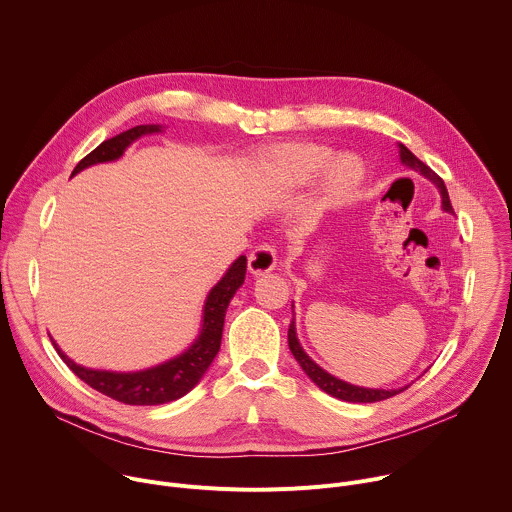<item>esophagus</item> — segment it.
Here are the masks:
<instances>
[{"instance_id": "1", "label": "esophagus", "mask_w": 512, "mask_h": 512, "mask_svg": "<svg viewBox=\"0 0 512 512\" xmlns=\"http://www.w3.org/2000/svg\"><path fill=\"white\" fill-rule=\"evenodd\" d=\"M275 265H277L275 249H273L269 243H263V245L255 247L253 253L249 255V271H251L255 277L273 271Z\"/></svg>"}]
</instances>
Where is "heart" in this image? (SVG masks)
Masks as SVG:
<instances>
[{"mask_svg":"<svg viewBox=\"0 0 512 512\" xmlns=\"http://www.w3.org/2000/svg\"><path fill=\"white\" fill-rule=\"evenodd\" d=\"M332 150L314 141L277 143L257 152L255 162L261 174L275 186L298 188L314 180L325 166L326 192L334 200L350 198L364 180V168L354 156H340L332 163Z\"/></svg>","mask_w":512,"mask_h":512,"instance_id":"heart-1","label":"heart"}]
</instances>
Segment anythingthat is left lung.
<instances>
[{
	"label": "left lung",
	"instance_id": "obj_1",
	"mask_svg": "<svg viewBox=\"0 0 512 512\" xmlns=\"http://www.w3.org/2000/svg\"><path fill=\"white\" fill-rule=\"evenodd\" d=\"M399 156H401V162H403L407 168L419 172L421 176H425L427 180H431V182L437 186V190H440V194H442V208H444L446 212H454L444 180H442L440 176H437L429 166H425L419 158H415V156L405 148L403 143H399ZM287 342H289L291 354H294V358L298 360L302 371H304L324 393H328V395H332V397H336V399L350 401V403H375V401L389 399V397H393V395H397V393H401V391H405V389L409 387V385H407V387L389 389V391H387V389H367V387H356V385H350V383H346V381L336 379L334 375H330V373H326L322 367H318V364L304 352V348H302V344H300V340H298V336H296V322H294V320H291L289 330H287Z\"/></svg>",
	"mask_w": 512,
	"mask_h": 512
}]
</instances>
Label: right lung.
Instances as JSON below:
<instances>
[{"label": "right lung", "mask_w": 512, "mask_h": 512, "mask_svg": "<svg viewBox=\"0 0 512 512\" xmlns=\"http://www.w3.org/2000/svg\"><path fill=\"white\" fill-rule=\"evenodd\" d=\"M162 131H164L162 125H137L111 139H105L87 158H83L77 164V168L72 170V176L89 166L119 160L135 139H139L141 135L162 133ZM245 273H247V257L241 255L227 269L223 279L218 281L206 296V302L202 308V328L198 338L182 354L158 364V367L135 371V373L87 369L83 364L70 360L54 340L52 344L72 373H75L81 381H85L89 387H93L95 391L115 401H121L125 405H162V403L176 401L198 385V381L204 377V373L212 364L218 348H221L225 314L233 296L237 294V289L245 281Z\"/></svg>", "instance_id": "add662e5"}]
</instances>
